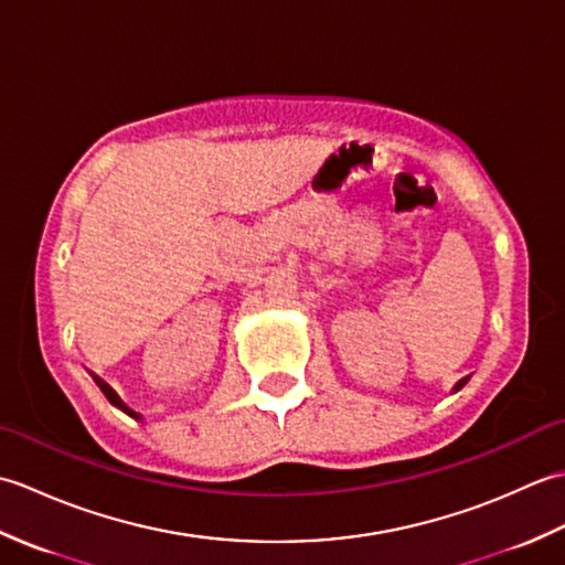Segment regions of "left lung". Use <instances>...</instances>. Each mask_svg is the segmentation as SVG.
<instances>
[{
	"label": "left lung",
	"instance_id": "obj_1",
	"mask_svg": "<svg viewBox=\"0 0 565 565\" xmlns=\"http://www.w3.org/2000/svg\"><path fill=\"white\" fill-rule=\"evenodd\" d=\"M466 381H468V379H463V381H459V383H456V391H459V388L463 386V383H466Z\"/></svg>",
	"mask_w": 565,
	"mask_h": 565
}]
</instances>
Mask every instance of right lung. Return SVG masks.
Segmentation results:
<instances>
[{
	"label": "right lung",
	"mask_w": 565,
	"mask_h": 565,
	"mask_svg": "<svg viewBox=\"0 0 565 565\" xmlns=\"http://www.w3.org/2000/svg\"><path fill=\"white\" fill-rule=\"evenodd\" d=\"M99 388L104 391V395H106V398H109V401H111V403H114L116 407H121V411H124V413H128V415H134V417H138V415H136L134 411H128V407H126V405H124L121 401H118V395H116V393H114V391H111L109 386H106V383H99Z\"/></svg>",
	"instance_id": "right-lung-1"
}]
</instances>
